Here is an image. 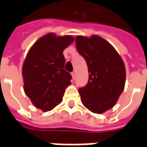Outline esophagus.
<instances>
[{
  "label": "esophagus",
  "instance_id": "esophagus-1",
  "mask_svg": "<svg viewBox=\"0 0 147 147\" xmlns=\"http://www.w3.org/2000/svg\"><path fill=\"white\" fill-rule=\"evenodd\" d=\"M71 76H72L73 80H75V78H76V72H75V71H72V72H71Z\"/></svg>",
  "mask_w": 147,
  "mask_h": 147
}]
</instances>
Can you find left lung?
<instances>
[{"instance_id": "obj_1", "label": "left lung", "mask_w": 147, "mask_h": 147, "mask_svg": "<svg viewBox=\"0 0 147 147\" xmlns=\"http://www.w3.org/2000/svg\"><path fill=\"white\" fill-rule=\"evenodd\" d=\"M76 45L89 72L87 84L79 88L81 102L93 113H103L113 107L124 89V64L113 45L101 37L77 36Z\"/></svg>"}]
</instances>
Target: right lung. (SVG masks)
Here are the masks:
<instances>
[{"label":"right lung","mask_w":147,"mask_h":147,"mask_svg":"<svg viewBox=\"0 0 147 147\" xmlns=\"http://www.w3.org/2000/svg\"><path fill=\"white\" fill-rule=\"evenodd\" d=\"M73 42V37L49 33L39 38L28 52L22 70L24 89L37 108L46 112L62 102L71 80L64 69L63 51Z\"/></svg>","instance_id":"obj_1"}]
</instances>
